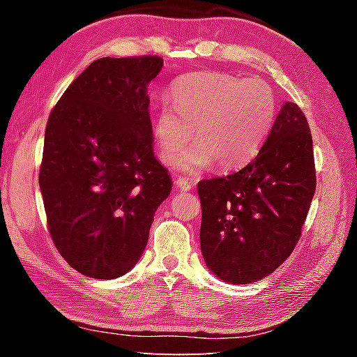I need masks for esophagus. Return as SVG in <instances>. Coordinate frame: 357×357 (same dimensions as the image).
I'll use <instances>...</instances> for the list:
<instances>
[{
  "instance_id": "34e87169",
  "label": "esophagus",
  "mask_w": 357,
  "mask_h": 357,
  "mask_svg": "<svg viewBox=\"0 0 357 357\" xmlns=\"http://www.w3.org/2000/svg\"><path fill=\"white\" fill-rule=\"evenodd\" d=\"M174 184H176V189L179 190H190L193 187V184L189 179H176L174 181Z\"/></svg>"
}]
</instances>
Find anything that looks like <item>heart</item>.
I'll list each match as a JSON object with an SVG mask.
<instances>
[{"label":"heart","mask_w":357,"mask_h":357,"mask_svg":"<svg viewBox=\"0 0 357 357\" xmlns=\"http://www.w3.org/2000/svg\"><path fill=\"white\" fill-rule=\"evenodd\" d=\"M275 118L269 84L223 72H197L172 88V105L155 114L153 135L157 155L173 165L192 140L195 146L181 157V170L197 174L215 162L228 172L245 165L268 137Z\"/></svg>","instance_id":"obj_1"}]
</instances>
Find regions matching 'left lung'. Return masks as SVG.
Returning <instances> with one entry per match:
<instances>
[{"instance_id":"obj_1","label":"left lung","mask_w":357,"mask_h":357,"mask_svg":"<svg viewBox=\"0 0 357 357\" xmlns=\"http://www.w3.org/2000/svg\"><path fill=\"white\" fill-rule=\"evenodd\" d=\"M315 187L309 123L285 102L255 159L198 183L200 245L213 274L244 285L274 273L298 244Z\"/></svg>"}]
</instances>
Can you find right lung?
I'll return each mask as SVG.
<instances>
[{"label": "right lung", "instance_id": "right-lung-1", "mask_svg": "<svg viewBox=\"0 0 357 357\" xmlns=\"http://www.w3.org/2000/svg\"><path fill=\"white\" fill-rule=\"evenodd\" d=\"M162 66L160 56L96 59L48 116L39 172L48 231L66 261L93 279L134 268L172 192L149 118L148 84Z\"/></svg>", "mask_w": 357, "mask_h": 357}]
</instances>
